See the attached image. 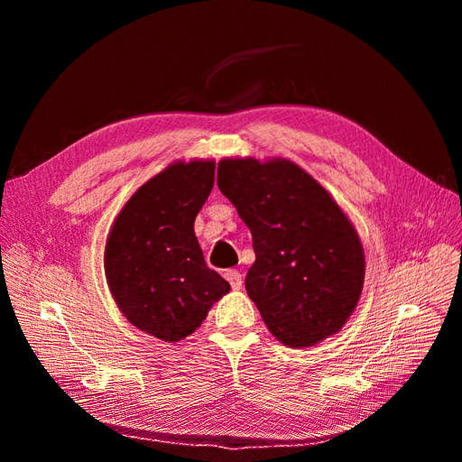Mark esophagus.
I'll list each match as a JSON object with an SVG mask.
<instances>
[{"label": "esophagus", "instance_id": "obj_1", "mask_svg": "<svg viewBox=\"0 0 462 462\" xmlns=\"http://www.w3.org/2000/svg\"><path fill=\"white\" fill-rule=\"evenodd\" d=\"M225 278L230 282L232 290H240V288H242V284H244V278H242V274L237 273V271H234V269L226 271V273H225Z\"/></svg>", "mask_w": 462, "mask_h": 462}]
</instances>
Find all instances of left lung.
Wrapping results in <instances>:
<instances>
[{
	"instance_id": "left-lung-1",
	"label": "left lung",
	"mask_w": 462,
	"mask_h": 462,
	"mask_svg": "<svg viewBox=\"0 0 462 462\" xmlns=\"http://www.w3.org/2000/svg\"><path fill=\"white\" fill-rule=\"evenodd\" d=\"M217 184L251 230L245 290L266 328L297 349L337 334L361 300L365 251L336 199L288 159H222Z\"/></svg>"
}]
</instances>
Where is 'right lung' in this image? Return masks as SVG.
Masks as SVG:
<instances>
[{"label": "right lung", "instance_id": "1", "mask_svg": "<svg viewBox=\"0 0 462 462\" xmlns=\"http://www.w3.org/2000/svg\"><path fill=\"white\" fill-rule=\"evenodd\" d=\"M215 184V161H176L150 178L116 215L106 242V278L138 330L180 341L196 332L230 284L203 259L193 222Z\"/></svg>", "mask_w": 462, "mask_h": 462}]
</instances>
